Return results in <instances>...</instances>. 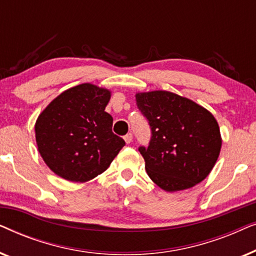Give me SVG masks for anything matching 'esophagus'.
I'll return each mask as SVG.
<instances>
[{
	"mask_svg": "<svg viewBox=\"0 0 256 256\" xmlns=\"http://www.w3.org/2000/svg\"><path fill=\"white\" fill-rule=\"evenodd\" d=\"M124 138L126 143H127V144H129V143L132 141V132H128L127 135H124Z\"/></svg>",
	"mask_w": 256,
	"mask_h": 256,
	"instance_id": "esophagus-1",
	"label": "esophagus"
}]
</instances>
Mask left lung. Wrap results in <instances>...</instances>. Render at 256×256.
I'll return each mask as SVG.
<instances>
[{
    "label": "left lung",
    "instance_id": "1",
    "mask_svg": "<svg viewBox=\"0 0 256 256\" xmlns=\"http://www.w3.org/2000/svg\"><path fill=\"white\" fill-rule=\"evenodd\" d=\"M136 104L152 130L149 146H141L138 152L154 183L166 191H180L205 180L222 148L214 116L166 90L138 93Z\"/></svg>",
    "mask_w": 256,
    "mask_h": 256
}]
</instances>
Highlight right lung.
Returning a JSON list of instances; mask_svg holds the SVG:
<instances>
[{
  "label": "right lung",
  "instance_id": "right-lung-1",
  "mask_svg": "<svg viewBox=\"0 0 256 256\" xmlns=\"http://www.w3.org/2000/svg\"><path fill=\"white\" fill-rule=\"evenodd\" d=\"M110 99V90L82 84L62 92L38 116V150L56 174L80 183L93 180L126 144L112 132L113 118L104 112Z\"/></svg>",
  "mask_w": 256,
  "mask_h": 256
}]
</instances>
